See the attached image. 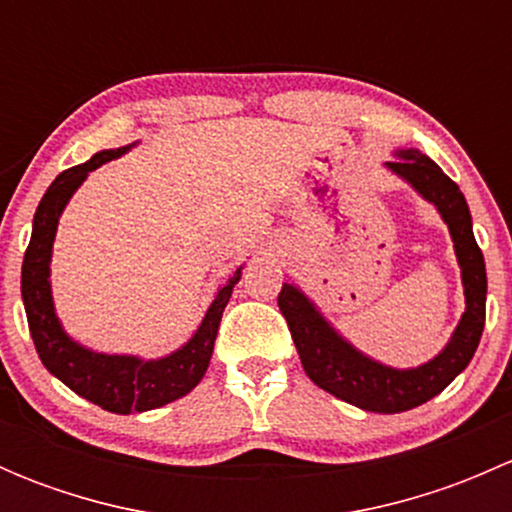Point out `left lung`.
Returning a JSON list of instances; mask_svg holds the SVG:
<instances>
[{
    "mask_svg": "<svg viewBox=\"0 0 512 512\" xmlns=\"http://www.w3.org/2000/svg\"><path fill=\"white\" fill-rule=\"evenodd\" d=\"M399 156V160H389L386 165L436 205L451 230L458 265H461L466 312L448 347L418 369H391L379 361L366 359L352 344L344 342L297 287L285 282L277 297L309 379L337 399L376 414L416 409L441 394L473 359L485 324L488 280H485L483 252L473 237L466 198L431 158L421 156L418 151H399Z\"/></svg>",
    "mask_w": 512,
    "mask_h": 512,
    "instance_id": "obj_1",
    "label": "left lung"
}]
</instances>
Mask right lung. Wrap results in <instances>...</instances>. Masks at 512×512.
I'll return each mask as SVG.
<instances>
[{
    "instance_id": "right-lung-1",
    "label": "right lung",
    "mask_w": 512,
    "mask_h": 512,
    "mask_svg": "<svg viewBox=\"0 0 512 512\" xmlns=\"http://www.w3.org/2000/svg\"><path fill=\"white\" fill-rule=\"evenodd\" d=\"M123 151L126 148L96 153L86 163L74 165V168L56 175L54 183L49 185L39 208H36L32 240L24 252L22 297L36 354L44 361L46 369L56 379L64 381L71 391H76L101 409L113 411V414H133V411L138 414V411H151L170 404L200 384L210 364V356H213L225 304L230 302L232 287L240 280L242 267H237L230 282L218 289L195 337L183 349L165 356V359L141 361L136 356L94 354L71 342L61 329L59 319H56L49 287V260L56 225H59L61 210L69 203L74 190L84 183L86 175L96 170L98 165L118 158Z\"/></svg>"
}]
</instances>
